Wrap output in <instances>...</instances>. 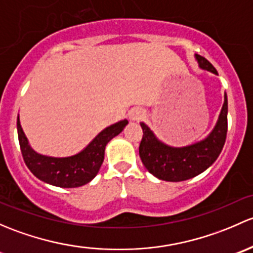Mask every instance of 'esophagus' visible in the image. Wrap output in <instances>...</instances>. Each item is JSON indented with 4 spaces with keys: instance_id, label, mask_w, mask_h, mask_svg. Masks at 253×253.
I'll return each instance as SVG.
<instances>
[{
    "instance_id": "obj_1",
    "label": "esophagus",
    "mask_w": 253,
    "mask_h": 253,
    "mask_svg": "<svg viewBox=\"0 0 253 253\" xmlns=\"http://www.w3.org/2000/svg\"><path fill=\"white\" fill-rule=\"evenodd\" d=\"M144 114L145 112L141 108H135L130 112V119H132V121H139V119H141L144 117Z\"/></svg>"
}]
</instances>
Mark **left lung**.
I'll list each match as a JSON object with an SVG mask.
<instances>
[{
    "label": "left lung",
    "mask_w": 253,
    "mask_h": 253,
    "mask_svg": "<svg viewBox=\"0 0 253 253\" xmlns=\"http://www.w3.org/2000/svg\"><path fill=\"white\" fill-rule=\"evenodd\" d=\"M196 58L202 69L217 74V70L205 57L197 54ZM141 127L144 135L139 146V155L146 169L161 180L175 183L187 180L212 166L222 152L228 132V98L225 96L217 126L210 136L195 145L170 147L158 141L146 124L141 123Z\"/></svg>",
    "instance_id": "8db88e82"
}]
</instances>
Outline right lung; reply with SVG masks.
<instances>
[{"label":"right lung","instance_id":"obj_1","mask_svg":"<svg viewBox=\"0 0 253 253\" xmlns=\"http://www.w3.org/2000/svg\"><path fill=\"white\" fill-rule=\"evenodd\" d=\"M126 124L127 121L124 119L106 127L78 155L66 158H54L39 155L30 147L20 126L19 117L17 119L18 139L25 165L36 178L59 187L83 186L92 180L103 163L106 145L122 132Z\"/></svg>","mask_w":253,"mask_h":253}]
</instances>
